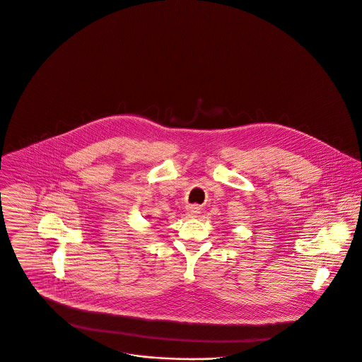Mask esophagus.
<instances>
[{
	"mask_svg": "<svg viewBox=\"0 0 362 362\" xmlns=\"http://www.w3.org/2000/svg\"><path fill=\"white\" fill-rule=\"evenodd\" d=\"M198 214V211H197V208H193L192 209V212H190V216H195Z\"/></svg>",
	"mask_w": 362,
	"mask_h": 362,
	"instance_id": "34e87169",
	"label": "esophagus"
}]
</instances>
